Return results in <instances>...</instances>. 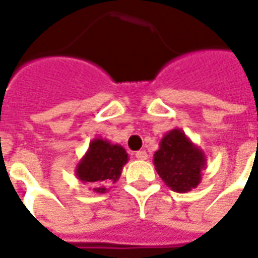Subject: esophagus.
<instances>
[{"label": "esophagus", "mask_w": 258, "mask_h": 258, "mask_svg": "<svg viewBox=\"0 0 258 258\" xmlns=\"http://www.w3.org/2000/svg\"><path fill=\"white\" fill-rule=\"evenodd\" d=\"M135 157L140 159V160H146V159H148V153H146L145 151H138L135 152Z\"/></svg>", "instance_id": "esophagus-1"}]
</instances>
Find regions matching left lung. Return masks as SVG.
<instances>
[{"mask_svg":"<svg viewBox=\"0 0 258 258\" xmlns=\"http://www.w3.org/2000/svg\"><path fill=\"white\" fill-rule=\"evenodd\" d=\"M153 164L170 189L186 194L200 184L207 159L205 152L182 130L174 128L160 140L159 149L153 155Z\"/></svg>","mask_w":258,"mask_h":258,"instance_id":"8db88e82","label":"left lung"}]
</instances>
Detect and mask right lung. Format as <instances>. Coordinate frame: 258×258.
<instances>
[{
    "mask_svg": "<svg viewBox=\"0 0 258 258\" xmlns=\"http://www.w3.org/2000/svg\"><path fill=\"white\" fill-rule=\"evenodd\" d=\"M128 153L123 146L103 138H94L88 151L76 166V177L83 184L92 185L96 194H106L109 185L117 182Z\"/></svg>",
    "mask_w": 258,
    "mask_h": 258,
    "instance_id": "obj_1",
    "label": "right lung"
}]
</instances>
